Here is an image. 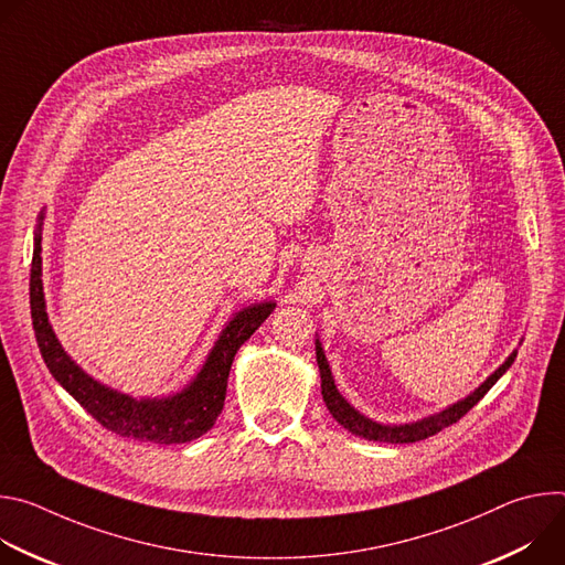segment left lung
Listing matches in <instances>:
<instances>
[{"mask_svg": "<svg viewBox=\"0 0 565 565\" xmlns=\"http://www.w3.org/2000/svg\"><path fill=\"white\" fill-rule=\"evenodd\" d=\"M315 355H317V366H319V377H321V397L327 402V409L331 412V416L351 434L364 438V440H373V443H391V445H402V443H418L425 440L429 436H436L438 431H443L445 427L458 423L476 402L486 395L497 382L499 377L512 366L516 351H512L508 355V360L486 380L482 384H478L467 397L454 402V405L440 409L438 414L425 416L420 420L414 423H399V425H391V423H377L369 416H364L362 412H358L351 402L338 391L324 347H321L319 338L315 340Z\"/></svg>", "mask_w": 565, "mask_h": 565, "instance_id": "obj_1", "label": "left lung"}]
</instances>
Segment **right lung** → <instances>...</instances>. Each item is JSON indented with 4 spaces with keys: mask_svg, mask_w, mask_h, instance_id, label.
I'll list each match as a JSON object with an SVG mask.
<instances>
[{
    "mask_svg": "<svg viewBox=\"0 0 565 565\" xmlns=\"http://www.w3.org/2000/svg\"><path fill=\"white\" fill-rule=\"evenodd\" d=\"M42 223L33 236L31 264V317L40 353L51 375L83 405L105 429L140 443L179 445L203 436L216 423L227 388V375L236 351L264 324L277 301L266 299L232 312L230 321L218 333L203 366L181 388L168 395L134 397L122 393L79 366L60 344L46 312L42 284Z\"/></svg>",
    "mask_w": 565,
    "mask_h": 565,
    "instance_id": "add662e5",
    "label": "right lung"
}]
</instances>
